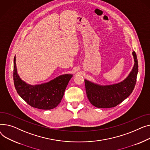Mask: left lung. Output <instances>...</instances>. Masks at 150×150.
Instances as JSON below:
<instances>
[{
    "mask_svg": "<svg viewBox=\"0 0 150 150\" xmlns=\"http://www.w3.org/2000/svg\"><path fill=\"white\" fill-rule=\"evenodd\" d=\"M133 54L134 65L129 75L124 81L115 84L100 85L85 80L87 98L94 107L108 108L117 106L133 92L136 83L138 62L135 51Z\"/></svg>",
    "mask_w": 150,
    "mask_h": 150,
    "instance_id": "left-lung-1",
    "label": "left lung"
}]
</instances>
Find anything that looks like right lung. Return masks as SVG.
Returning a JSON list of instances; mask_svg holds the SVG:
<instances>
[{
	"mask_svg": "<svg viewBox=\"0 0 150 150\" xmlns=\"http://www.w3.org/2000/svg\"><path fill=\"white\" fill-rule=\"evenodd\" d=\"M73 74L61 75L48 82L32 85L20 78L17 72L16 57L14 59L13 79L15 88L21 98L32 107L51 110L60 103Z\"/></svg>",
	"mask_w": 150,
	"mask_h": 150,
	"instance_id": "right-lung-1",
	"label": "right lung"
}]
</instances>
